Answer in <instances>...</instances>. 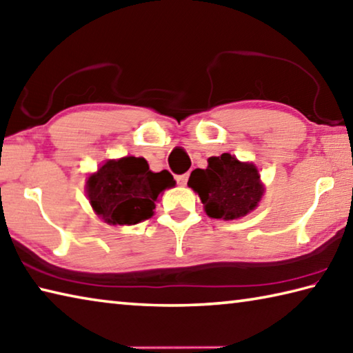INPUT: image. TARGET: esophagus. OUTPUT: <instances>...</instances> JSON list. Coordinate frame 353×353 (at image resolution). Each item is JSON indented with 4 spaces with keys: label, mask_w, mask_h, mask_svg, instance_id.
I'll return each mask as SVG.
<instances>
[{
    "label": "esophagus",
    "mask_w": 353,
    "mask_h": 353,
    "mask_svg": "<svg viewBox=\"0 0 353 353\" xmlns=\"http://www.w3.org/2000/svg\"><path fill=\"white\" fill-rule=\"evenodd\" d=\"M176 181H177L179 185H181V187H185V185H187V182H188V172H185V174L177 176Z\"/></svg>",
    "instance_id": "obj_1"
}]
</instances>
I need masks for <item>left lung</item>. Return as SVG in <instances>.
<instances>
[{"mask_svg":"<svg viewBox=\"0 0 353 353\" xmlns=\"http://www.w3.org/2000/svg\"><path fill=\"white\" fill-rule=\"evenodd\" d=\"M188 187L201 197L205 213L223 221L248 214L264 194L258 168L253 163L239 162L228 152L210 157L207 168L191 172Z\"/></svg>","mask_w":353,"mask_h":353,"instance_id":"obj_1","label":"left lung"}]
</instances>
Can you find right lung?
I'll return each instance as SVG.
<instances>
[{
  "label": "right lung",
  "mask_w": 353,
  "mask_h": 353,
  "mask_svg": "<svg viewBox=\"0 0 353 353\" xmlns=\"http://www.w3.org/2000/svg\"><path fill=\"white\" fill-rule=\"evenodd\" d=\"M176 185L168 171L152 172L143 157L106 160L88 177L86 194L95 214L110 225H134L154 214L163 190Z\"/></svg>",
  "instance_id": "add662e5"
}]
</instances>
